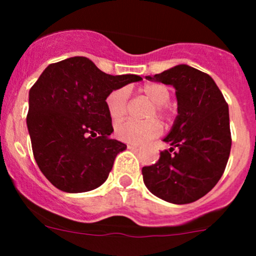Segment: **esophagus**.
I'll return each instance as SVG.
<instances>
[{"mask_svg": "<svg viewBox=\"0 0 256 256\" xmlns=\"http://www.w3.org/2000/svg\"><path fill=\"white\" fill-rule=\"evenodd\" d=\"M128 148L134 150V151H138V150H140V147L136 146V144H128Z\"/></svg>", "mask_w": 256, "mask_h": 256, "instance_id": "esophagus-1", "label": "esophagus"}]
</instances>
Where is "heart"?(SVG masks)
<instances>
[{
    "mask_svg": "<svg viewBox=\"0 0 256 256\" xmlns=\"http://www.w3.org/2000/svg\"><path fill=\"white\" fill-rule=\"evenodd\" d=\"M142 94L150 102H154V106L147 114V118L151 120L138 122L134 120H126L116 124L115 135L118 140L128 144H141L150 140L158 138L162 134V125L157 118L158 116L166 124L171 122L174 116V108L168 102L171 98V90L164 84H147L141 89ZM128 98L130 92L128 88H118L112 90L106 96L108 112L112 120H120L128 112Z\"/></svg>",
    "mask_w": 256,
    "mask_h": 256,
    "instance_id": "heart-1",
    "label": "heart"
}]
</instances>
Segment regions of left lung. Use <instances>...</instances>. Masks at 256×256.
I'll return each mask as SVG.
<instances>
[{"label": "left lung", "mask_w": 256, "mask_h": 256, "mask_svg": "<svg viewBox=\"0 0 256 256\" xmlns=\"http://www.w3.org/2000/svg\"><path fill=\"white\" fill-rule=\"evenodd\" d=\"M146 79L174 85L178 115L164 138L171 148L144 167V182L166 202L192 203L207 194L226 170L232 147L228 104L207 73L186 64Z\"/></svg>", "instance_id": "obj_1"}]
</instances>
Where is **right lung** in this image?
I'll return each instance as SVG.
<instances>
[{
    "mask_svg": "<svg viewBox=\"0 0 256 256\" xmlns=\"http://www.w3.org/2000/svg\"><path fill=\"white\" fill-rule=\"evenodd\" d=\"M138 76H110L90 59L49 64L30 90L27 128L33 156L46 178L68 193L88 192L106 180L126 144L114 131L105 100Z\"/></svg>",
    "mask_w": 256,
    "mask_h": 256,
    "instance_id": "right-lung-1",
    "label": "right lung"
}]
</instances>
